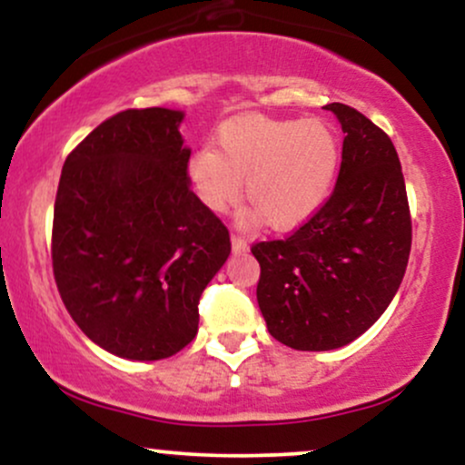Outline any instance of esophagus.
<instances>
[{"label":"esophagus","mask_w":465,"mask_h":465,"mask_svg":"<svg viewBox=\"0 0 465 465\" xmlns=\"http://www.w3.org/2000/svg\"><path fill=\"white\" fill-rule=\"evenodd\" d=\"M232 249L233 253H247L249 242L242 236H238V233H232Z\"/></svg>","instance_id":"obj_1"}]
</instances>
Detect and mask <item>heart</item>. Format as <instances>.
<instances>
[{"mask_svg": "<svg viewBox=\"0 0 465 465\" xmlns=\"http://www.w3.org/2000/svg\"><path fill=\"white\" fill-rule=\"evenodd\" d=\"M341 143L322 120H282L258 114L232 117L218 129L216 148H199L188 162L196 196L225 212L244 196L273 229H291L317 214L334 188Z\"/></svg>", "mask_w": 465, "mask_h": 465, "instance_id": "heart-1", "label": "heart"}]
</instances>
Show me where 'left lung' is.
<instances>
[{
    "mask_svg": "<svg viewBox=\"0 0 465 465\" xmlns=\"http://www.w3.org/2000/svg\"><path fill=\"white\" fill-rule=\"evenodd\" d=\"M343 129L334 192L286 240L253 244L258 306L273 339L328 351L359 339L387 311L407 271L411 216L393 142L348 104L332 103Z\"/></svg>",
    "mask_w": 465,
    "mask_h": 465,
    "instance_id": "left-lung-1",
    "label": "left lung"
}]
</instances>
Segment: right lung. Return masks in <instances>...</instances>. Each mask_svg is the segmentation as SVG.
I'll return each mask as SVG.
<instances>
[{"instance_id":"1","label":"right lung","mask_w":465,"mask_h":465,"mask_svg":"<svg viewBox=\"0 0 465 465\" xmlns=\"http://www.w3.org/2000/svg\"><path fill=\"white\" fill-rule=\"evenodd\" d=\"M177 109H129L69 153L58 181L52 266L63 303L95 345L162 361L199 332V300L232 253L190 190Z\"/></svg>"}]
</instances>
